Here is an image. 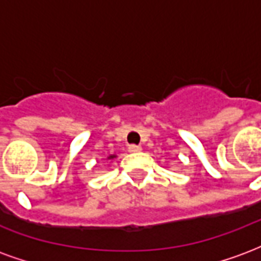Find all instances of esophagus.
I'll use <instances>...</instances> for the list:
<instances>
[{"label": "esophagus", "instance_id": "1", "mask_svg": "<svg viewBox=\"0 0 261 261\" xmlns=\"http://www.w3.org/2000/svg\"><path fill=\"white\" fill-rule=\"evenodd\" d=\"M140 151H141V147H140V145H136V144L128 145V152H140Z\"/></svg>", "mask_w": 261, "mask_h": 261}]
</instances>
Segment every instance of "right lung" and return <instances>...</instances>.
<instances>
[{"label":"right lung","instance_id":"right-lung-1","mask_svg":"<svg viewBox=\"0 0 261 261\" xmlns=\"http://www.w3.org/2000/svg\"><path fill=\"white\" fill-rule=\"evenodd\" d=\"M112 158H114V156H113V155H112V156H109V159H112Z\"/></svg>","mask_w":261,"mask_h":261}]
</instances>
